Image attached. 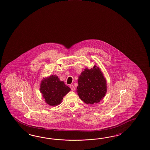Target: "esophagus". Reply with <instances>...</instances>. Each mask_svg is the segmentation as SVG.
Returning a JSON list of instances; mask_svg holds the SVG:
<instances>
[{"label": "esophagus", "mask_w": 150, "mask_h": 150, "mask_svg": "<svg viewBox=\"0 0 150 150\" xmlns=\"http://www.w3.org/2000/svg\"><path fill=\"white\" fill-rule=\"evenodd\" d=\"M70 88L71 90H73V91H74V90H75V88L74 86L73 85H71V84L70 85Z\"/></svg>", "instance_id": "34e87169"}]
</instances>
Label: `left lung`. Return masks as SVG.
Returning <instances> with one entry per match:
<instances>
[{"label":"left lung","mask_w":150,"mask_h":150,"mask_svg":"<svg viewBox=\"0 0 150 150\" xmlns=\"http://www.w3.org/2000/svg\"><path fill=\"white\" fill-rule=\"evenodd\" d=\"M77 95L86 104L99 103L107 93V81L100 68H86L78 79Z\"/></svg>","instance_id":"obj_1"}]
</instances>
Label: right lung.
Segmentation results:
<instances>
[{"mask_svg":"<svg viewBox=\"0 0 150 150\" xmlns=\"http://www.w3.org/2000/svg\"><path fill=\"white\" fill-rule=\"evenodd\" d=\"M40 90L47 104L56 106L62 102L63 97L70 91V88L56 75H52L41 81Z\"/></svg>","mask_w":150,"mask_h":150,"instance_id":"obj_1","label":"right lung"}]
</instances>
